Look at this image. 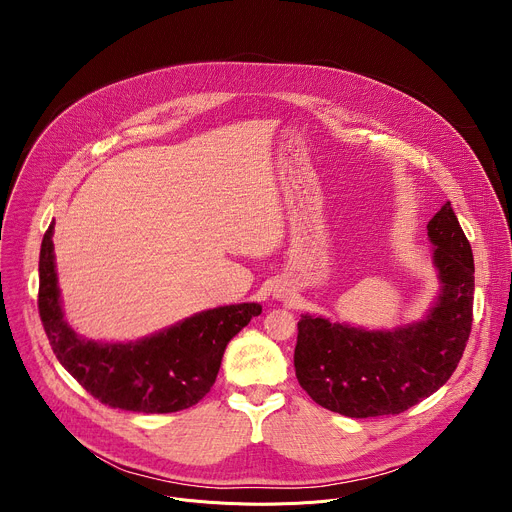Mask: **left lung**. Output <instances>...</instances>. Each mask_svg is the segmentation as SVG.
I'll return each mask as SVG.
<instances>
[{"instance_id": "1", "label": "left lung", "mask_w": 512, "mask_h": 512, "mask_svg": "<svg viewBox=\"0 0 512 512\" xmlns=\"http://www.w3.org/2000/svg\"><path fill=\"white\" fill-rule=\"evenodd\" d=\"M427 235L444 287L423 322L395 332H367L308 314L298 322L296 377L318 405L346 417L397 415L456 371L472 330V247L450 202L435 212Z\"/></svg>"}]
</instances>
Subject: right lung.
Wrapping results in <instances>:
<instances>
[{"label": "right lung", "mask_w": 512, "mask_h": 512, "mask_svg": "<svg viewBox=\"0 0 512 512\" xmlns=\"http://www.w3.org/2000/svg\"><path fill=\"white\" fill-rule=\"evenodd\" d=\"M52 231L54 225L44 233L40 249L38 312L62 367L113 409L174 413L196 405L210 391L229 340L261 314V306L208 310L135 344L83 340L62 318Z\"/></svg>", "instance_id": "1"}]
</instances>
